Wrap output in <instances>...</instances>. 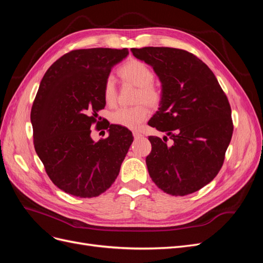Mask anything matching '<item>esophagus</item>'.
<instances>
[{"label": "esophagus", "mask_w": 263, "mask_h": 263, "mask_svg": "<svg viewBox=\"0 0 263 263\" xmlns=\"http://www.w3.org/2000/svg\"><path fill=\"white\" fill-rule=\"evenodd\" d=\"M133 135H134L135 138H139V137L142 136V135L139 132H133Z\"/></svg>", "instance_id": "esophagus-1"}]
</instances>
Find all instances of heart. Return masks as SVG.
Segmentation results:
<instances>
[{"label": "heart", "instance_id": "b5f03b06", "mask_svg": "<svg viewBox=\"0 0 263 263\" xmlns=\"http://www.w3.org/2000/svg\"><path fill=\"white\" fill-rule=\"evenodd\" d=\"M122 81L137 86L134 102L138 103L132 107H119L110 114V122L128 129H138L149 116L150 107H158L162 101L160 87L154 83L155 73L147 63L133 59L118 69ZM103 99L106 105L114 106L117 101V87L114 79L107 77L103 86ZM146 102V106L144 104Z\"/></svg>", "mask_w": 263, "mask_h": 263}]
</instances>
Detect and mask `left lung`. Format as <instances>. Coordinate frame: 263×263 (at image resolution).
I'll use <instances>...</instances> for the list:
<instances>
[{
	"label": "left lung",
	"instance_id": "1",
	"mask_svg": "<svg viewBox=\"0 0 263 263\" xmlns=\"http://www.w3.org/2000/svg\"><path fill=\"white\" fill-rule=\"evenodd\" d=\"M130 50L154 68L162 83L160 107L148 125L166 136L148 138L149 176L166 194L194 193L217 176L232 140L234 124L226 94L213 71L186 50Z\"/></svg>",
	"mask_w": 263,
	"mask_h": 263
}]
</instances>
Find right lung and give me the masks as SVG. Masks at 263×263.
<instances>
[{
    "label": "right lung",
    "instance_id": "add662e5",
    "mask_svg": "<svg viewBox=\"0 0 263 263\" xmlns=\"http://www.w3.org/2000/svg\"><path fill=\"white\" fill-rule=\"evenodd\" d=\"M127 54V48L71 50L52 63L39 85L30 112L34 147L49 179L68 194L85 198L105 192L132 145V132L117 125H109L106 138H91V126L100 124L98 113L106 104L104 82Z\"/></svg>",
    "mask_w": 263,
    "mask_h": 263
}]
</instances>
